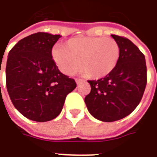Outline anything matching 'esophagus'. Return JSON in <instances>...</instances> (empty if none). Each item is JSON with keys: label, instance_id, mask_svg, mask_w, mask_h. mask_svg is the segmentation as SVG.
I'll list each match as a JSON object with an SVG mask.
<instances>
[{"label": "esophagus", "instance_id": "1", "mask_svg": "<svg viewBox=\"0 0 157 157\" xmlns=\"http://www.w3.org/2000/svg\"><path fill=\"white\" fill-rule=\"evenodd\" d=\"M83 82V80L81 78H76L75 79V82H76V84H80L81 82Z\"/></svg>", "mask_w": 157, "mask_h": 157}]
</instances>
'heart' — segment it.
<instances>
[{
    "instance_id": "b5f03b06",
    "label": "heart",
    "mask_w": 157,
    "mask_h": 157,
    "mask_svg": "<svg viewBox=\"0 0 157 157\" xmlns=\"http://www.w3.org/2000/svg\"><path fill=\"white\" fill-rule=\"evenodd\" d=\"M120 46L111 37L78 36L70 39L65 47L56 46L52 59L65 75L80 72L89 78L100 79L111 73L120 58Z\"/></svg>"
}]
</instances>
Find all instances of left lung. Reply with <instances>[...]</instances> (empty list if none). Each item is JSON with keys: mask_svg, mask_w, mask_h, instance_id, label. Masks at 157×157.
<instances>
[{"mask_svg": "<svg viewBox=\"0 0 157 157\" xmlns=\"http://www.w3.org/2000/svg\"><path fill=\"white\" fill-rule=\"evenodd\" d=\"M120 46L115 69L97 81H88L90 92L85 103L90 114L101 121L121 120L132 113L143 96L147 82L145 56L126 37L111 35Z\"/></svg>", "mask_w": 157, "mask_h": 157, "instance_id": "left-lung-1", "label": "left lung"}]
</instances>
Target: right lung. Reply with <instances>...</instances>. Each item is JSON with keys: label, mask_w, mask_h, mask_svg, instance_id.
<instances>
[{"label": "right lung", "mask_w": 157, "mask_h": 157, "mask_svg": "<svg viewBox=\"0 0 157 157\" xmlns=\"http://www.w3.org/2000/svg\"><path fill=\"white\" fill-rule=\"evenodd\" d=\"M60 37L37 32L19 40L9 52L8 94L17 111L30 120H53L61 113L67 95L76 87L75 80L62 74L52 59V47Z\"/></svg>", "instance_id": "right-lung-1"}]
</instances>
